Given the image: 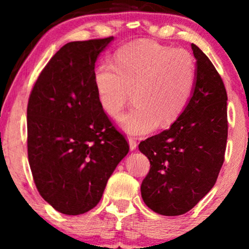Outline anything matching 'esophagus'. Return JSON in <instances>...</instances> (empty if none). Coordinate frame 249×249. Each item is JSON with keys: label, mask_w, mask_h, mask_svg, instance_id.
Segmentation results:
<instances>
[{"label": "esophagus", "mask_w": 249, "mask_h": 249, "mask_svg": "<svg viewBox=\"0 0 249 249\" xmlns=\"http://www.w3.org/2000/svg\"><path fill=\"white\" fill-rule=\"evenodd\" d=\"M128 145H130V148L131 150H136L137 146H138V144H137V141L134 138H132V137H130L128 138Z\"/></svg>", "instance_id": "esophagus-1"}]
</instances>
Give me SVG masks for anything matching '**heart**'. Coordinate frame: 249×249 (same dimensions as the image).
Instances as JSON below:
<instances>
[{
    "instance_id": "b5f03b06",
    "label": "heart",
    "mask_w": 249,
    "mask_h": 249,
    "mask_svg": "<svg viewBox=\"0 0 249 249\" xmlns=\"http://www.w3.org/2000/svg\"><path fill=\"white\" fill-rule=\"evenodd\" d=\"M196 79L190 51L154 42H137L102 62L93 73L97 99L111 118H118L131 98L134 107L121 119L130 134L150 133L174 124L191 101Z\"/></svg>"
}]
</instances>
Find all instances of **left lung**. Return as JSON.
<instances>
[{"label": "left lung", "instance_id": "left-lung-1", "mask_svg": "<svg viewBox=\"0 0 249 249\" xmlns=\"http://www.w3.org/2000/svg\"><path fill=\"white\" fill-rule=\"evenodd\" d=\"M196 79L191 101L168 130L139 144L151 167L142 182V198L161 215L188 212L212 190L225 160L227 92L210 58L191 44Z\"/></svg>", "mask_w": 249, "mask_h": 249}]
</instances>
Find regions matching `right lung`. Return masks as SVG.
<instances>
[{"label": "right lung", "mask_w": 249, "mask_h": 249, "mask_svg": "<svg viewBox=\"0 0 249 249\" xmlns=\"http://www.w3.org/2000/svg\"><path fill=\"white\" fill-rule=\"evenodd\" d=\"M113 37L70 42L44 67L27 108L28 159L42 198L56 211L92 210L128 144L97 99V57Z\"/></svg>", "instance_id": "right-lung-1"}]
</instances>
